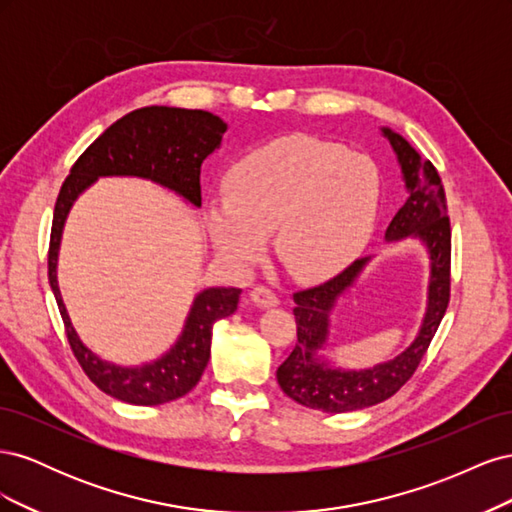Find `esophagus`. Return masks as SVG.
Listing matches in <instances>:
<instances>
[{
	"instance_id": "34e87169",
	"label": "esophagus",
	"mask_w": 512,
	"mask_h": 512,
	"mask_svg": "<svg viewBox=\"0 0 512 512\" xmlns=\"http://www.w3.org/2000/svg\"><path fill=\"white\" fill-rule=\"evenodd\" d=\"M250 297L258 307H273L280 303V297H277V294L269 286H254Z\"/></svg>"
}]
</instances>
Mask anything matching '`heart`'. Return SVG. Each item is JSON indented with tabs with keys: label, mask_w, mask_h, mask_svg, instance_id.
I'll return each mask as SVG.
<instances>
[{
	"label": "heart",
	"mask_w": 512,
	"mask_h": 512,
	"mask_svg": "<svg viewBox=\"0 0 512 512\" xmlns=\"http://www.w3.org/2000/svg\"><path fill=\"white\" fill-rule=\"evenodd\" d=\"M380 198L376 164L363 153L305 134L247 153L226 177L205 220L222 256L250 265L275 230V250L301 280L337 273L361 252Z\"/></svg>",
	"instance_id": "b5f03b06"
}]
</instances>
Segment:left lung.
<instances>
[{
    "mask_svg": "<svg viewBox=\"0 0 512 512\" xmlns=\"http://www.w3.org/2000/svg\"><path fill=\"white\" fill-rule=\"evenodd\" d=\"M384 136L393 145L401 173L406 179L408 198L386 228V239L399 241L418 237L431 258L429 303L423 327L414 344L397 359L365 371L333 369L318 359V350L327 342L329 312L339 294H344L359 277L367 258L352 265L333 280L320 286L294 292V320H297V344L288 359L277 367V382L297 404L322 412H352L376 406L395 395L404 386L436 335L451 301V218H448L446 192L436 166L410 147L404 136L384 128Z\"/></svg>",
    "mask_w": 512,
    "mask_h": 512,
    "instance_id": "8db88e82",
    "label": "left lung"
}]
</instances>
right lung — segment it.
<instances>
[{"mask_svg":"<svg viewBox=\"0 0 512 512\" xmlns=\"http://www.w3.org/2000/svg\"><path fill=\"white\" fill-rule=\"evenodd\" d=\"M224 132L226 123L207 111L173 106L138 108L115 121L81 153L59 190L49 243V284L81 369L100 391L126 404L158 406L190 393L209 363L213 324L235 314L241 290L209 288L200 292L179 342L160 361L143 367L111 365L83 346L61 301L55 275L61 230L76 196L98 177H145L200 207V164L220 147Z\"/></svg>","mask_w":512,"mask_h":512,"instance_id":"obj_1","label":"right lung"}]
</instances>
